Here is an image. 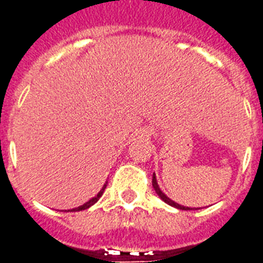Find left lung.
Returning a JSON list of instances; mask_svg holds the SVG:
<instances>
[{"label":"left lung","instance_id":"obj_1","mask_svg":"<svg viewBox=\"0 0 263 263\" xmlns=\"http://www.w3.org/2000/svg\"><path fill=\"white\" fill-rule=\"evenodd\" d=\"M152 186H154L155 192H156L157 195H159V197L161 198V200H163L164 202H166V204H168V205H171V206H175V208H177V209H182V211H191V208H188V206H182V205L177 204V202H175V201H172V200H171L170 197H166V196L164 195L163 192L160 191L159 185H157L156 177H155V173H154V176H152Z\"/></svg>","mask_w":263,"mask_h":263}]
</instances>
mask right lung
<instances>
[{"mask_svg": "<svg viewBox=\"0 0 263 263\" xmlns=\"http://www.w3.org/2000/svg\"><path fill=\"white\" fill-rule=\"evenodd\" d=\"M106 186H107V182H106V184H104V186H103V188L100 189V192H99V193H98L97 196H95V197H93V198H91L90 201H87V202H86V204H83V205H82V206H78V208H75V209H72L71 212H79V211H84V209H87V208H90L91 205H93V204H95V202H97V201L99 200V198H100V196L103 195V192H104V189H106Z\"/></svg>", "mask_w": 263, "mask_h": 263, "instance_id": "right-lung-1", "label": "right lung"}]
</instances>
